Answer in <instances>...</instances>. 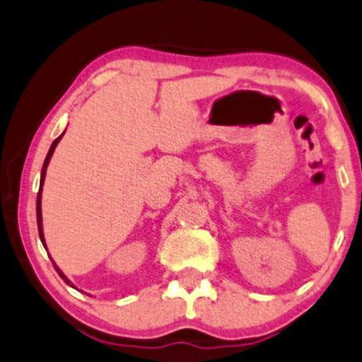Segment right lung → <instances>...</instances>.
<instances>
[{
  "label": "right lung",
  "instance_id": "add662e5",
  "mask_svg": "<svg viewBox=\"0 0 362 362\" xmlns=\"http://www.w3.org/2000/svg\"><path fill=\"white\" fill-rule=\"evenodd\" d=\"M64 136V134H62ZM62 136H58V138L55 139V141H53V145H52V148H49V151H48V155H46V160H45V165H42V170H41V186H42V181H45V174H46V167H48V162H49V158H52V155H53V150H55V146L58 145V141H60V138ZM37 229H40V238H41V242H42V245H45V236H42V224H41V188H40V193H37ZM53 266H55V264H53ZM55 269H57V273L60 274V278L64 279L65 283H67V285H71V281H69L67 278H65L64 276V273H62L60 269H58V267L55 266Z\"/></svg>",
  "mask_w": 362,
  "mask_h": 362
}]
</instances>
